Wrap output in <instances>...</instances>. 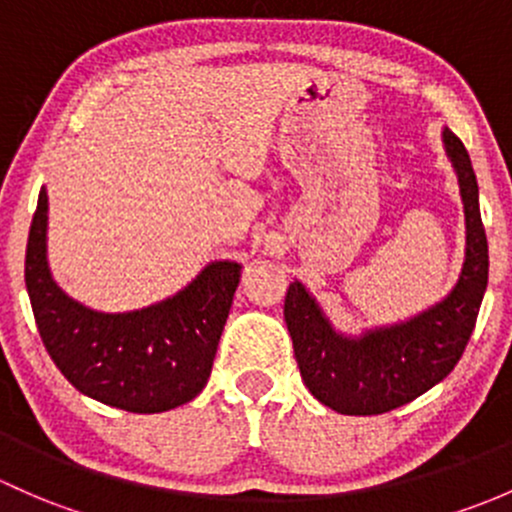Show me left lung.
Wrapping results in <instances>:
<instances>
[{
    "label": "left lung",
    "instance_id": "obj_1",
    "mask_svg": "<svg viewBox=\"0 0 512 512\" xmlns=\"http://www.w3.org/2000/svg\"><path fill=\"white\" fill-rule=\"evenodd\" d=\"M466 214V261L441 303L404 323L350 337L330 325L303 283L288 286L286 315L300 377L318 402L340 414L392 412L424 394L461 360L488 286V239L478 209V182L463 142L444 130Z\"/></svg>",
    "mask_w": 512,
    "mask_h": 512
}]
</instances>
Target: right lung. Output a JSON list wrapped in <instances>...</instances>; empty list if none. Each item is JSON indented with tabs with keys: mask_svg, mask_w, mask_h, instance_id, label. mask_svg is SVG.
<instances>
[{
	"mask_svg": "<svg viewBox=\"0 0 512 512\" xmlns=\"http://www.w3.org/2000/svg\"><path fill=\"white\" fill-rule=\"evenodd\" d=\"M46 224L49 197L41 187L24 278L39 335L63 377L86 397L135 414L192 402L212 374L241 278L239 263H209L184 291L162 303L98 313L56 286L46 261Z\"/></svg>",
	"mask_w": 512,
	"mask_h": 512,
	"instance_id": "add662e5",
	"label": "right lung"
}]
</instances>
